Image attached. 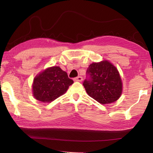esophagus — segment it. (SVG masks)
I'll list each match as a JSON object with an SVG mask.
<instances>
[{"mask_svg": "<svg viewBox=\"0 0 153 153\" xmlns=\"http://www.w3.org/2000/svg\"><path fill=\"white\" fill-rule=\"evenodd\" d=\"M82 80H83V78H82V76H78V77H76V78H74L75 82H82Z\"/></svg>", "mask_w": 153, "mask_h": 153, "instance_id": "obj_1", "label": "esophagus"}]
</instances>
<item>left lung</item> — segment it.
<instances>
[{"label":"left lung","mask_w":153,"mask_h":153,"mask_svg":"<svg viewBox=\"0 0 153 153\" xmlns=\"http://www.w3.org/2000/svg\"><path fill=\"white\" fill-rule=\"evenodd\" d=\"M89 76L83 85L87 94L106 105L115 102L122 93V82L116 68L107 60L94 62L87 70Z\"/></svg>","instance_id":"1"}]
</instances>
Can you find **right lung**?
Listing matches in <instances>:
<instances>
[{
    "instance_id": "1",
    "label": "right lung",
    "mask_w": 153,
    "mask_h": 153,
    "mask_svg": "<svg viewBox=\"0 0 153 153\" xmlns=\"http://www.w3.org/2000/svg\"><path fill=\"white\" fill-rule=\"evenodd\" d=\"M73 83L74 81L60 67H50L34 78L33 96L41 102H50L66 93Z\"/></svg>"
}]
</instances>
